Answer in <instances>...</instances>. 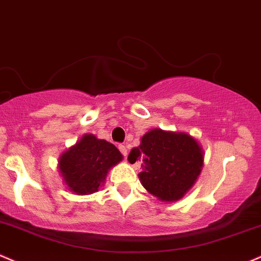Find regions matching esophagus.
Wrapping results in <instances>:
<instances>
[{
	"label": "esophagus",
	"mask_w": 261,
	"mask_h": 261,
	"mask_svg": "<svg viewBox=\"0 0 261 261\" xmlns=\"http://www.w3.org/2000/svg\"><path fill=\"white\" fill-rule=\"evenodd\" d=\"M118 149H119V151H121V153L123 154V156H127V148H125L124 145H118Z\"/></svg>",
	"instance_id": "esophagus-1"
}]
</instances>
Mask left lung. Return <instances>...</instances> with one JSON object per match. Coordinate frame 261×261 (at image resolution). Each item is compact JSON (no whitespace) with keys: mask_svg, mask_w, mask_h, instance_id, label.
I'll use <instances>...</instances> for the list:
<instances>
[{"mask_svg":"<svg viewBox=\"0 0 261 261\" xmlns=\"http://www.w3.org/2000/svg\"><path fill=\"white\" fill-rule=\"evenodd\" d=\"M129 162L142 160L140 182L160 201H177L194 186L203 165V150L186 133L151 129L140 145L128 155Z\"/></svg>","mask_w":261,"mask_h":261,"instance_id":"8db88e82","label":"left lung"}]
</instances>
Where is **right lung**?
Here are the masks:
<instances>
[{"instance_id": "obj_1", "label": "right lung", "mask_w": 261, "mask_h": 261, "mask_svg": "<svg viewBox=\"0 0 261 261\" xmlns=\"http://www.w3.org/2000/svg\"><path fill=\"white\" fill-rule=\"evenodd\" d=\"M122 154L112 143L85 136L61 154L59 169L70 191L90 195L103 185L107 172L122 160Z\"/></svg>"}]
</instances>
